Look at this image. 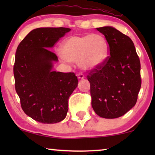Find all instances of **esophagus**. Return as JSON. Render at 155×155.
I'll return each instance as SVG.
<instances>
[{
  "mask_svg": "<svg viewBox=\"0 0 155 155\" xmlns=\"http://www.w3.org/2000/svg\"><path fill=\"white\" fill-rule=\"evenodd\" d=\"M77 76H78V78L79 80H82V79H84V76L82 73H78Z\"/></svg>",
  "mask_w": 155,
  "mask_h": 155,
  "instance_id": "esophagus-1",
  "label": "esophagus"
}]
</instances>
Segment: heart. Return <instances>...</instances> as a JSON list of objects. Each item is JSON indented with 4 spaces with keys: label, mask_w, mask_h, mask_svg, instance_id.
<instances>
[{
    "label": "heart",
    "mask_w": 155,
    "mask_h": 155,
    "mask_svg": "<svg viewBox=\"0 0 155 155\" xmlns=\"http://www.w3.org/2000/svg\"><path fill=\"white\" fill-rule=\"evenodd\" d=\"M60 53L65 61L78 63L84 71H92L107 61L109 46L104 36L99 34L71 36L61 44Z\"/></svg>",
    "instance_id": "b5f03b06"
}]
</instances>
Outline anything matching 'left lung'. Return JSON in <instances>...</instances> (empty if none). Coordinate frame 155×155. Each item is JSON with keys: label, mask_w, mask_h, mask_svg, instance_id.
I'll use <instances>...</instances> for the list:
<instances>
[{"label": "left lung", "mask_w": 155, "mask_h": 155, "mask_svg": "<svg viewBox=\"0 0 155 155\" xmlns=\"http://www.w3.org/2000/svg\"><path fill=\"white\" fill-rule=\"evenodd\" d=\"M97 29L108 41L110 56L87 76L92 106L100 117L118 118L136 104L141 87L140 62L130 37L112 27Z\"/></svg>", "instance_id": "left-lung-1"}]
</instances>
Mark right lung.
<instances>
[{
  "instance_id": "add662e5",
  "label": "right lung",
  "mask_w": 155,
  "mask_h": 155,
  "mask_svg": "<svg viewBox=\"0 0 155 155\" xmlns=\"http://www.w3.org/2000/svg\"><path fill=\"white\" fill-rule=\"evenodd\" d=\"M70 31L65 27L35 29L17 48L13 73L21 107L27 116L42 124L64 119L69 97L78 84L74 73L53 71L58 57L48 49Z\"/></svg>"
}]
</instances>
